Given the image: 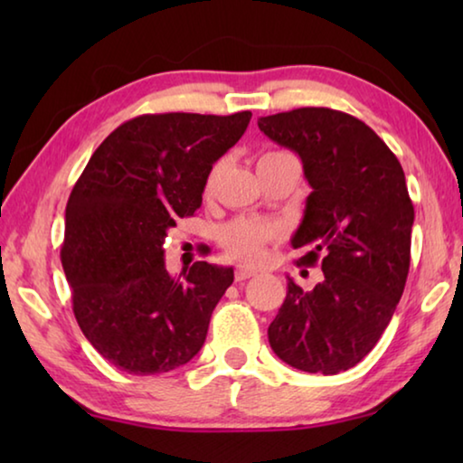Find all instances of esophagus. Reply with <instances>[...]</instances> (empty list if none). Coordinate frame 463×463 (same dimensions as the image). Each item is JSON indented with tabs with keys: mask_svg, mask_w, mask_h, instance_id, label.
I'll return each mask as SVG.
<instances>
[{
	"mask_svg": "<svg viewBox=\"0 0 463 463\" xmlns=\"http://www.w3.org/2000/svg\"><path fill=\"white\" fill-rule=\"evenodd\" d=\"M253 276H257V271L249 269V268H237V269H234V279H237V281H245V279L253 278Z\"/></svg>",
	"mask_w": 463,
	"mask_h": 463,
	"instance_id": "1",
	"label": "esophagus"
}]
</instances>
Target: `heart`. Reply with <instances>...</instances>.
Masks as SVG:
<instances>
[{
    "label": "heart",
    "mask_w": 463,
    "mask_h": 463,
    "mask_svg": "<svg viewBox=\"0 0 463 463\" xmlns=\"http://www.w3.org/2000/svg\"><path fill=\"white\" fill-rule=\"evenodd\" d=\"M279 155V153H265L261 159H268V156ZM260 159V161H261ZM224 163L218 161L213 165V169L208 171L206 182H203V195L210 198L214 192V184L218 175L222 174ZM278 231L273 229L271 224H265L260 221H249V218H237V221H231L229 224H224L221 232H218V241L224 249V253L232 257L237 261H245V263H260L263 260L265 253V245L269 241L276 239Z\"/></svg>",
    "instance_id": "1"
}]
</instances>
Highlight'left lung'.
<instances>
[{"label":"left lung","instance_id":"1","mask_svg":"<svg viewBox=\"0 0 463 463\" xmlns=\"http://www.w3.org/2000/svg\"><path fill=\"white\" fill-rule=\"evenodd\" d=\"M260 130L300 155L312 187L294 249L323 279L288 294L268 328L281 362L333 375L357 365L386 331L411 268L414 208L401 161L355 116L298 108L260 118Z\"/></svg>","mask_w":463,"mask_h":463}]
</instances>
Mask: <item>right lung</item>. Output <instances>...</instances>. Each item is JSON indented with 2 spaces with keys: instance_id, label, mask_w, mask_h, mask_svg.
Returning <instances> with one entry per match:
<instances>
[{
  "instance_id": "add662e5",
  "label": "right lung",
  "mask_w": 463,
  "mask_h": 463,
  "mask_svg": "<svg viewBox=\"0 0 463 463\" xmlns=\"http://www.w3.org/2000/svg\"><path fill=\"white\" fill-rule=\"evenodd\" d=\"M250 112L143 114L120 124L73 185L61 261L77 325L122 372H171L198 354L232 268L165 269L167 231L194 216L214 163Z\"/></svg>"
}]
</instances>
